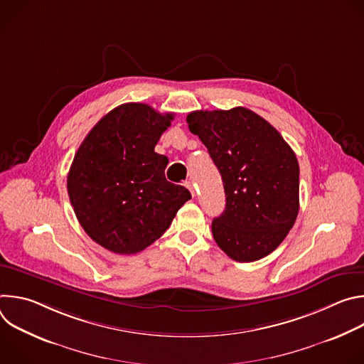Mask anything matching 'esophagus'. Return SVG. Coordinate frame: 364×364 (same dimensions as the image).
<instances>
[{
    "mask_svg": "<svg viewBox=\"0 0 364 364\" xmlns=\"http://www.w3.org/2000/svg\"><path fill=\"white\" fill-rule=\"evenodd\" d=\"M184 186L190 190L191 196H194V187H193V183H191V181H186V183H184Z\"/></svg>",
    "mask_w": 364,
    "mask_h": 364,
    "instance_id": "esophagus-1",
    "label": "esophagus"
}]
</instances>
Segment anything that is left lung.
<instances>
[{
	"label": "left lung",
	"mask_w": 364,
	"mask_h": 364,
	"mask_svg": "<svg viewBox=\"0 0 364 364\" xmlns=\"http://www.w3.org/2000/svg\"><path fill=\"white\" fill-rule=\"evenodd\" d=\"M216 164L226 209L212 223L219 247L237 262L274 252L299 210V166L292 148L262 117L237 107L187 115Z\"/></svg>",
	"instance_id": "left-lung-1"
}]
</instances>
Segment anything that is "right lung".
I'll list each match as a JSON object with an SVG mask.
<instances>
[{"instance_id":"add662e5","label":"right lung","mask_w":364,"mask_h":364,"mask_svg":"<svg viewBox=\"0 0 364 364\" xmlns=\"http://www.w3.org/2000/svg\"><path fill=\"white\" fill-rule=\"evenodd\" d=\"M173 114L145 103H124L86 135L68 174V193L83 230L97 245L138 253L170 228L191 198L167 181L166 155L154 151Z\"/></svg>"}]
</instances>
